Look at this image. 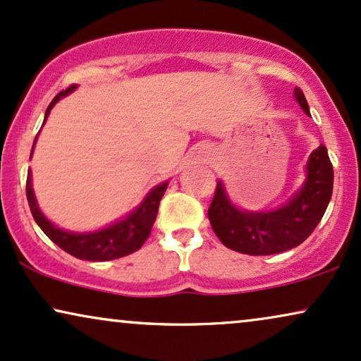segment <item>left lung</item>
I'll use <instances>...</instances> for the list:
<instances>
[{"label":"left lung","mask_w":361,"mask_h":361,"mask_svg":"<svg viewBox=\"0 0 361 361\" xmlns=\"http://www.w3.org/2000/svg\"><path fill=\"white\" fill-rule=\"evenodd\" d=\"M295 100L310 115L305 93L298 87ZM331 192L333 166L326 147L322 144L308 157L301 188L283 206L269 211L241 209L231 201L222 180H217L207 216L226 247L249 256L278 255L300 246L313 233L330 204Z\"/></svg>","instance_id":"left-lung-1"}]
</instances>
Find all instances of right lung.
<instances>
[{"mask_svg":"<svg viewBox=\"0 0 361 361\" xmlns=\"http://www.w3.org/2000/svg\"><path fill=\"white\" fill-rule=\"evenodd\" d=\"M75 88H77V85H72L70 88H66V90H61L55 99L51 100L47 112H44L43 126L44 122H47L51 109L56 105V102H60L63 97L75 92ZM37 139L33 142V149L35 144H37ZM31 154H33V150H31ZM167 185L169 180L155 185L154 189H150L149 192H147L144 201L133 209L132 212H128L126 217L112 222V224H109L106 228H102L99 231H90V233H73V231L60 229L56 228L50 219H47V216L39 211L37 197H35L31 171H28V179H26V199H28L33 219L37 221L39 229H42L56 246H60L63 251L78 257V259L112 261L117 259V257L132 255V252L140 249L142 244L147 241L150 231H152L155 217H157L160 199H162L164 192L167 190Z\"/></svg>","mask_w":361,"mask_h":361,"instance_id":"right-lung-1","label":"right lung"}]
</instances>
